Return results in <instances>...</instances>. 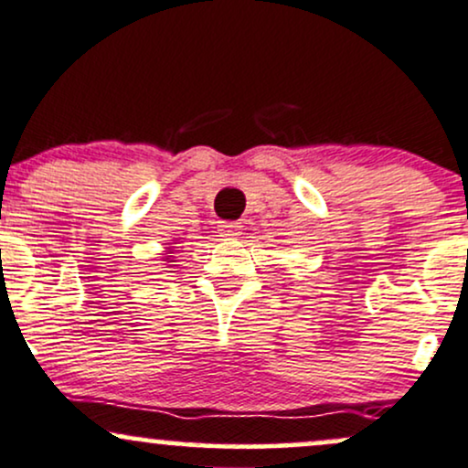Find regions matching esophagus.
<instances>
[{"instance_id":"1","label":"esophagus","mask_w":468,"mask_h":468,"mask_svg":"<svg viewBox=\"0 0 468 468\" xmlns=\"http://www.w3.org/2000/svg\"><path fill=\"white\" fill-rule=\"evenodd\" d=\"M218 227L222 238H238L241 233V222H219Z\"/></svg>"}]
</instances>
